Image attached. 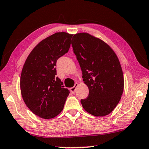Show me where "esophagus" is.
<instances>
[{"instance_id":"esophagus-1","label":"esophagus","mask_w":149,"mask_h":149,"mask_svg":"<svg viewBox=\"0 0 149 149\" xmlns=\"http://www.w3.org/2000/svg\"><path fill=\"white\" fill-rule=\"evenodd\" d=\"M77 85H78L77 83H75V85H74V86L71 87V88H70V91H71L72 93H75V90H76V88H77Z\"/></svg>"}]
</instances>
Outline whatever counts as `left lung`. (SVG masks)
<instances>
[{"label":"left lung","instance_id":"obj_1","mask_svg":"<svg viewBox=\"0 0 149 149\" xmlns=\"http://www.w3.org/2000/svg\"><path fill=\"white\" fill-rule=\"evenodd\" d=\"M72 45L89 88V95L81 103L95 116L109 114L120 102L124 80L120 63L109 45L87 33L74 35Z\"/></svg>","mask_w":149,"mask_h":149}]
</instances>
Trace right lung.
Returning a JSON list of instances; mask_svg holds the SVG:
<instances>
[{
    "instance_id": "1",
    "label": "right lung",
    "mask_w": 149,
    "mask_h": 149,
    "mask_svg": "<svg viewBox=\"0 0 149 149\" xmlns=\"http://www.w3.org/2000/svg\"><path fill=\"white\" fill-rule=\"evenodd\" d=\"M73 35L56 33L41 41L30 52L20 77L22 98L29 109L44 119L58 115L69 90L56 75L57 60L68 52Z\"/></svg>"
}]
</instances>
